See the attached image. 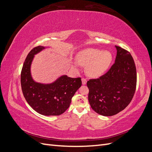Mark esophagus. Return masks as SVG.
<instances>
[{
  "instance_id": "1",
  "label": "esophagus",
  "mask_w": 152,
  "mask_h": 152,
  "mask_svg": "<svg viewBox=\"0 0 152 152\" xmlns=\"http://www.w3.org/2000/svg\"><path fill=\"white\" fill-rule=\"evenodd\" d=\"M82 84L85 85L87 83V80L86 79H84V78H82Z\"/></svg>"
}]
</instances>
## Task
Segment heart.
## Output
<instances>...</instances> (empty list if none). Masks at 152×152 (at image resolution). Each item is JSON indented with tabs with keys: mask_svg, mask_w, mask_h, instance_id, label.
<instances>
[{
	"mask_svg": "<svg viewBox=\"0 0 152 152\" xmlns=\"http://www.w3.org/2000/svg\"><path fill=\"white\" fill-rule=\"evenodd\" d=\"M112 54L108 50L89 48L82 50L77 57V63L87 67V73L93 77H99L108 70L112 61Z\"/></svg>",
	"mask_w": 152,
	"mask_h": 152,
	"instance_id": "1",
	"label": "heart"
}]
</instances>
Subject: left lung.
<instances>
[{"mask_svg":"<svg viewBox=\"0 0 152 152\" xmlns=\"http://www.w3.org/2000/svg\"><path fill=\"white\" fill-rule=\"evenodd\" d=\"M117 56L110 70L98 79H89L88 100L96 113L112 116L125 109L134 95L137 75L131 54L119 46Z\"/></svg>","mask_w":152,"mask_h":152,"instance_id":"obj_1","label":"left lung"}]
</instances>
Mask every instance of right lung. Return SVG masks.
Returning a JSON list of instances; mask_svg holds the SVG:
<instances>
[{
  "label": "right lung",
  "mask_w": 152,
  "mask_h": 152,
  "mask_svg": "<svg viewBox=\"0 0 152 152\" xmlns=\"http://www.w3.org/2000/svg\"><path fill=\"white\" fill-rule=\"evenodd\" d=\"M44 47L37 46L30 50L23 65L21 86L23 94L30 107L43 115H59L70 107L72 98L82 85L80 77L63 75L53 83L42 84L32 79L30 66L34 55Z\"/></svg>",
  "instance_id": "obj_1"
}]
</instances>
